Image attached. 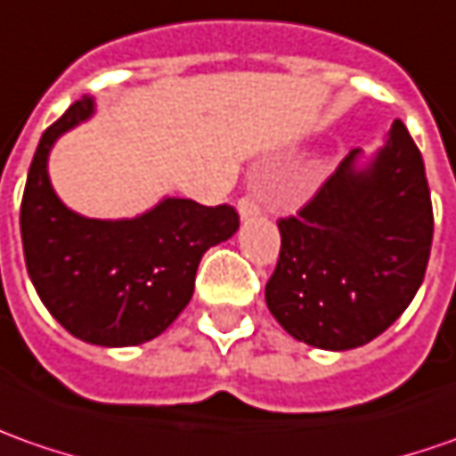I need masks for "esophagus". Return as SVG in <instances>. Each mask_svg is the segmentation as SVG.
I'll list each match as a JSON object with an SVG mask.
<instances>
[{
	"label": "esophagus",
	"mask_w": 456,
	"mask_h": 456,
	"mask_svg": "<svg viewBox=\"0 0 456 456\" xmlns=\"http://www.w3.org/2000/svg\"><path fill=\"white\" fill-rule=\"evenodd\" d=\"M237 209H240V216L242 219H252L259 214V204L255 197H242L237 201Z\"/></svg>",
	"instance_id": "34e87169"
}]
</instances>
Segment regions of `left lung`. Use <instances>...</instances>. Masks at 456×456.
<instances>
[{
    "mask_svg": "<svg viewBox=\"0 0 456 456\" xmlns=\"http://www.w3.org/2000/svg\"><path fill=\"white\" fill-rule=\"evenodd\" d=\"M354 149L297 216L280 219L265 300L307 346L348 351L381 336L414 300L432 249V194L421 153L394 120L366 166Z\"/></svg>",
    "mask_w": 456,
    "mask_h": 456,
    "instance_id": "1",
    "label": "left lung"
}]
</instances>
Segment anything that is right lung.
I'll use <instances>...</instances> for the list:
<instances>
[{
  "label": "right lung",
  "mask_w": 456,
  "mask_h": 456,
  "mask_svg": "<svg viewBox=\"0 0 456 456\" xmlns=\"http://www.w3.org/2000/svg\"><path fill=\"white\" fill-rule=\"evenodd\" d=\"M93 113V98H83L42 134L20 212L24 262L68 333L105 348L138 346L179 318L204 252L229 240L240 216L229 204L174 197L134 219H87L68 209L50 183L47 159L57 138Z\"/></svg>",
  "instance_id": "right-lung-1"
}]
</instances>
